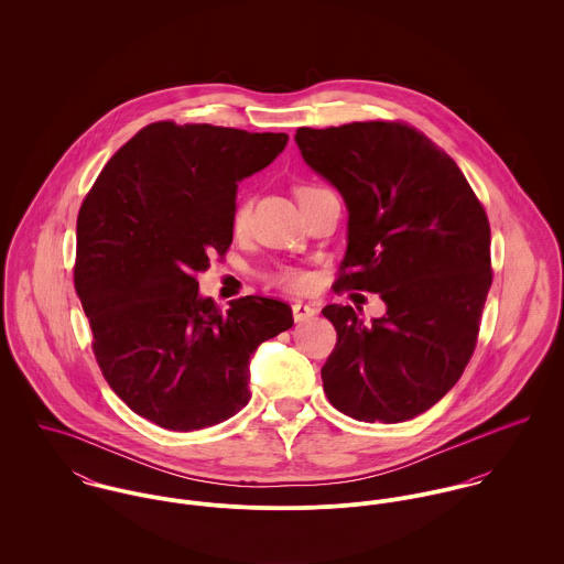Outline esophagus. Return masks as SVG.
Here are the masks:
<instances>
[{
    "label": "esophagus",
    "mask_w": 564,
    "mask_h": 564,
    "mask_svg": "<svg viewBox=\"0 0 564 564\" xmlns=\"http://www.w3.org/2000/svg\"><path fill=\"white\" fill-rule=\"evenodd\" d=\"M315 315H317V308H315V306L304 304V302H295V304H293V317H295V322H308V319H313Z\"/></svg>",
    "instance_id": "obj_1"
}]
</instances>
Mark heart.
I'll list each match as a JSON object with an SVG mask.
<instances>
[{"label":"heart","mask_w":564,"mask_h":564,"mask_svg":"<svg viewBox=\"0 0 564 564\" xmlns=\"http://www.w3.org/2000/svg\"><path fill=\"white\" fill-rule=\"evenodd\" d=\"M311 191H317V186H304V188H300L297 197H302L304 193H311ZM247 219H249V202L241 199L239 206H237V210H235V217H232V228H235V232H242V230L247 228ZM271 282H275V284H280V286H284V289H295V291H300V289H306V286L311 284V278H308V273H304V271H300V269H295V267H280L278 271L271 273Z\"/></svg>","instance_id":"b5f03b06"}]
</instances>
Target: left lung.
Wrapping results in <instances>:
<instances>
[{
  "label": "left lung",
  "mask_w": 564,
  "mask_h": 564,
  "mask_svg": "<svg viewBox=\"0 0 564 564\" xmlns=\"http://www.w3.org/2000/svg\"><path fill=\"white\" fill-rule=\"evenodd\" d=\"M295 143L349 213L334 289L387 304L371 323L351 306L323 308L338 336L323 391L358 421H408L460 380L476 349L492 280L482 204L456 162L398 121L300 128Z\"/></svg>",
  "instance_id": "1"
}]
</instances>
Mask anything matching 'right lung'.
<instances>
[{
	"mask_svg": "<svg viewBox=\"0 0 564 564\" xmlns=\"http://www.w3.org/2000/svg\"><path fill=\"white\" fill-rule=\"evenodd\" d=\"M284 132L159 121L99 173L78 215L76 291L110 389L173 432L247 405L249 360L293 325L291 306L247 295L221 313L197 273L232 242L242 177L275 161Z\"/></svg>",
	"mask_w": 564,
	"mask_h": 564,
	"instance_id": "right-lung-1",
	"label": "right lung"
}]
</instances>
